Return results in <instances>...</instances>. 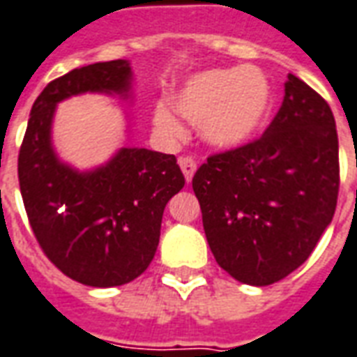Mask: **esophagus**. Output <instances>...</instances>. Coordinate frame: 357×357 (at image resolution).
I'll return each mask as SVG.
<instances>
[{
	"mask_svg": "<svg viewBox=\"0 0 357 357\" xmlns=\"http://www.w3.org/2000/svg\"><path fill=\"white\" fill-rule=\"evenodd\" d=\"M178 165L181 168V172H183V176H185L187 183H189L192 176H195V172H197V160L192 157H179Z\"/></svg>",
	"mask_w": 357,
	"mask_h": 357,
	"instance_id": "obj_1",
	"label": "esophagus"
}]
</instances>
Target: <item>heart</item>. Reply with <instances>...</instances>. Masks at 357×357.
I'll return each mask as SVG.
<instances>
[{
	"instance_id": "1",
	"label": "heart",
	"mask_w": 357,
	"mask_h": 357,
	"mask_svg": "<svg viewBox=\"0 0 357 357\" xmlns=\"http://www.w3.org/2000/svg\"><path fill=\"white\" fill-rule=\"evenodd\" d=\"M273 105V89L259 68H225L202 71L187 81L174 96V107L200 136L215 147H240L252 142L265 125ZM158 126L176 132L174 119L158 109Z\"/></svg>"
}]
</instances>
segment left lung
Listing matches in <instances>:
<instances>
[{"instance_id": "1", "label": "left lung", "mask_w": 357, "mask_h": 357, "mask_svg": "<svg viewBox=\"0 0 357 357\" xmlns=\"http://www.w3.org/2000/svg\"><path fill=\"white\" fill-rule=\"evenodd\" d=\"M218 265L250 286L299 268L333 219L339 195L335 117L318 92L287 75L263 136L208 157L192 178Z\"/></svg>"}]
</instances>
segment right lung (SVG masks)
Wrapping results in <instances>:
<instances>
[{
	"label": "right lung",
	"instance_id": "add662e5",
	"mask_svg": "<svg viewBox=\"0 0 357 357\" xmlns=\"http://www.w3.org/2000/svg\"><path fill=\"white\" fill-rule=\"evenodd\" d=\"M130 81L128 60L83 66L51 81L33 102L18 153L31 231L52 265L84 286L138 278L155 257L168 200L185 185L174 155L121 147L104 166L79 172L52 149L58 102L83 92L128 98Z\"/></svg>",
	"mask_w": 357,
	"mask_h": 357
}]
</instances>
